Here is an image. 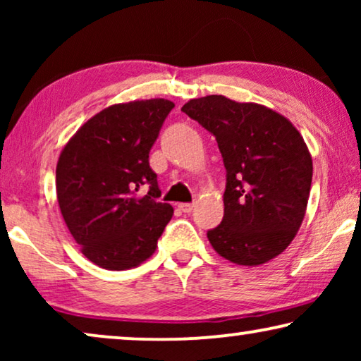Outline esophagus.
<instances>
[{
    "label": "esophagus",
    "instance_id": "1",
    "mask_svg": "<svg viewBox=\"0 0 361 361\" xmlns=\"http://www.w3.org/2000/svg\"><path fill=\"white\" fill-rule=\"evenodd\" d=\"M179 209L184 212V214H190L194 210V204H179Z\"/></svg>",
    "mask_w": 361,
    "mask_h": 361
}]
</instances>
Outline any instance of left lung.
Here are the masks:
<instances>
[{
    "mask_svg": "<svg viewBox=\"0 0 361 361\" xmlns=\"http://www.w3.org/2000/svg\"><path fill=\"white\" fill-rule=\"evenodd\" d=\"M182 111L215 136L226 169L221 224L207 238L221 258L258 266L283 253L307 209L312 157L288 118L224 95L189 100Z\"/></svg>",
    "mask_w": 361,
    "mask_h": 361,
    "instance_id": "8db88e82",
    "label": "left lung"
}]
</instances>
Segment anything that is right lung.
<instances>
[{"label":"right lung","mask_w":361,"mask_h":361,"mask_svg":"<svg viewBox=\"0 0 361 361\" xmlns=\"http://www.w3.org/2000/svg\"><path fill=\"white\" fill-rule=\"evenodd\" d=\"M174 103H116L78 128L59 156L57 202L68 231L93 264L136 268L151 258L174 214L161 197L149 151ZM142 185L150 187L137 196Z\"/></svg>","instance_id":"add662e5"}]
</instances>
